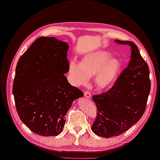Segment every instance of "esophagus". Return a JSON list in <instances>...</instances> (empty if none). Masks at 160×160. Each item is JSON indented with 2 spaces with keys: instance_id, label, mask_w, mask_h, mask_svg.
<instances>
[{
  "instance_id": "34e87169",
  "label": "esophagus",
  "mask_w": 160,
  "mask_h": 160,
  "mask_svg": "<svg viewBox=\"0 0 160 160\" xmlns=\"http://www.w3.org/2000/svg\"><path fill=\"white\" fill-rule=\"evenodd\" d=\"M84 97L87 98H90L91 97V93L88 92V91H86L84 92Z\"/></svg>"
}]
</instances>
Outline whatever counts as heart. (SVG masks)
I'll list each match as a JSON object with an SVG mask.
<instances>
[{"mask_svg": "<svg viewBox=\"0 0 160 160\" xmlns=\"http://www.w3.org/2000/svg\"><path fill=\"white\" fill-rule=\"evenodd\" d=\"M112 53L97 51L83 57L81 63L72 61L68 67V74L73 86L85 85L88 78L94 75V83L100 89L111 86L119 76L122 68L121 61L112 58Z\"/></svg>", "mask_w": 160, "mask_h": 160, "instance_id": "b5f03b06", "label": "heart"}]
</instances>
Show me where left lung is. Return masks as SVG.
Instances as JSON below:
<instances>
[{
  "label": "left lung",
  "instance_id": "8db88e82",
  "mask_svg": "<svg viewBox=\"0 0 160 160\" xmlns=\"http://www.w3.org/2000/svg\"><path fill=\"white\" fill-rule=\"evenodd\" d=\"M131 47V59L113 87L107 92L93 96L97 115L92 127L100 137L119 136L141 119L150 92L149 67L132 41L115 40Z\"/></svg>",
  "mask_w": 160,
  "mask_h": 160
}]
</instances>
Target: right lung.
<instances>
[{
	"label": "right lung",
	"mask_w": 160,
	"mask_h": 160,
	"mask_svg": "<svg viewBox=\"0 0 160 160\" xmlns=\"http://www.w3.org/2000/svg\"><path fill=\"white\" fill-rule=\"evenodd\" d=\"M68 43L55 37L36 39L17 63L13 94L20 119L34 133L57 136L66 113L83 92L68 83Z\"/></svg>",
	"instance_id": "obj_1"
}]
</instances>
